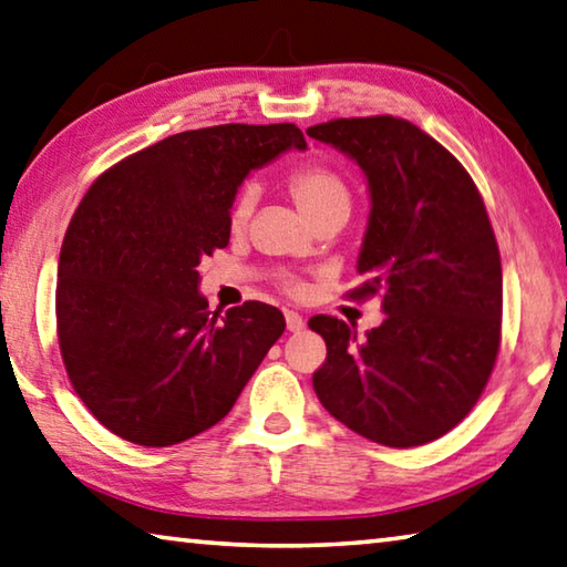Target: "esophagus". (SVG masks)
<instances>
[{
	"label": "esophagus",
	"mask_w": 567,
	"mask_h": 567,
	"mask_svg": "<svg viewBox=\"0 0 567 567\" xmlns=\"http://www.w3.org/2000/svg\"><path fill=\"white\" fill-rule=\"evenodd\" d=\"M284 316H286V328L291 330V333H301V330L306 328V320H303V316H301V313H296V311H284Z\"/></svg>",
	"instance_id": "34e87169"
}]
</instances>
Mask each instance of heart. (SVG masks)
<instances>
[{"label":"heart","mask_w":567,"mask_h":567,"mask_svg":"<svg viewBox=\"0 0 567 567\" xmlns=\"http://www.w3.org/2000/svg\"><path fill=\"white\" fill-rule=\"evenodd\" d=\"M286 189L311 224L323 217L350 215L352 189L348 177L338 167L323 163V159H308V163L296 165L286 177ZM254 205V185H241L229 205V224L234 229H241L249 221ZM281 286L286 293L293 296H301L306 291V284L301 279H284Z\"/></svg>","instance_id":"b5f03b06"}]
</instances>
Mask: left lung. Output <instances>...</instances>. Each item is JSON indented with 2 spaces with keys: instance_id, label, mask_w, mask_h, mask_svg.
Returning a JSON list of instances; mask_svg holds the SVG:
<instances>
[{
  "instance_id": "1",
  "label": "left lung",
  "mask_w": 567,
  "mask_h": 567,
  "mask_svg": "<svg viewBox=\"0 0 567 567\" xmlns=\"http://www.w3.org/2000/svg\"><path fill=\"white\" fill-rule=\"evenodd\" d=\"M358 159L370 224L348 298H382L380 328L358 338L313 316L328 355L313 372L323 408L370 442L440 440L482 398L501 348L504 276L472 175L422 127L394 115L336 117L306 131Z\"/></svg>"
}]
</instances>
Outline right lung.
I'll list each match as a JSON object with an SVG mask.
<instances>
[{
    "mask_svg": "<svg viewBox=\"0 0 567 567\" xmlns=\"http://www.w3.org/2000/svg\"><path fill=\"white\" fill-rule=\"evenodd\" d=\"M288 147H306L293 123L169 135L111 165L73 212L59 350L85 408L121 440L169 446L215 426L281 338L284 313L269 303L212 313L197 266L229 244L241 179Z\"/></svg>",
    "mask_w": 567,
    "mask_h": 567,
    "instance_id": "obj_1",
    "label": "right lung"
}]
</instances>
